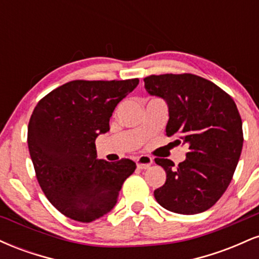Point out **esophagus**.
<instances>
[{"mask_svg": "<svg viewBox=\"0 0 259 259\" xmlns=\"http://www.w3.org/2000/svg\"><path fill=\"white\" fill-rule=\"evenodd\" d=\"M135 162H136V165H138V168L147 169L153 163V159L151 158L150 156H147V154H142V156L136 157Z\"/></svg>", "mask_w": 259, "mask_h": 259, "instance_id": "1", "label": "esophagus"}]
</instances>
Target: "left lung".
<instances>
[{
    "label": "left lung",
    "instance_id": "obj_1",
    "mask_svg": "<svg viewBox=\"0 0 259 259\" xmlns=\"http://www.w3.org/2000/svg\"><path fill=\"white\" fill-rule=\"evenodd\" d=\"M150 95L165 100L168 136L186 145V159L174 164L154 158L165 170L154 198L165 209L197 214L214 206L230 184L242 151V120L233 97L195 74H160L144 79Z\"/></svg>",
    "mask_w": 259,
    "mask_h": 259
}]
</instances>
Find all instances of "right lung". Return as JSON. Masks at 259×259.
I'll return each mask as SVG.
<instances>
[{"instance_id": "obj_1", "label": "right lung", "mask_w": 259, "mask_h": 259, "mask_svg": "<svg viewBox=\"0 0 259 259\" xmlns=\"http://www.w3.org/2000/svg\"><path fill=\"white\" fill-rule=\"evenodd\" d=\"M139 79L73 80L42 97L28 125V146L38 185L62 214L90 223L115 206L136 164L97 159L96 140L109 130L118 103Z\"/></svg>"}]
</instances>
